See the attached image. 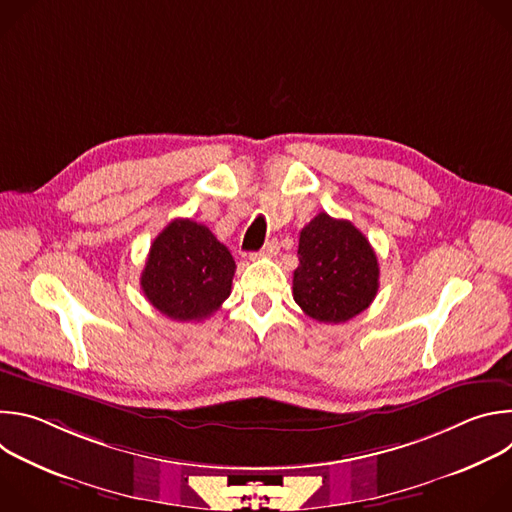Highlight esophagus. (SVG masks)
<instances>
[{"mask_svg": "<svg viewBox=\"0 0 512 512\" xmlns=\"http://www.w3.org/2000/svg\"><path fill=\"white\" fill-rule=\"evenodd\" d=\"M277 251H279V243H277L275 239H271V241L265 243V247H263L259 253H251L249 257H251V259H257V257H273V255H277Z\"/></svg>", "mask_w": 512, "mask_h": 512, "instance_id": "1", "label": "esophagus"}]
</instances>
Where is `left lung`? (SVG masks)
<instances>
[{
  "label": "left lung",
  "instance_id": "8db88e82",
  "mask_svg": "<svg viewBox=\"0 0 512 512\" xmlns=\"http://www.w3.org/2000/svg\"><path fill=\"white\" fill-rule=\"evenodd\" d=\"M294 300L314 320L346 322L367 310L379 289V263L350 221L320 212L300 233Z\"/></svg>",
  "mask_w": 512,
  "mask_h": 512
}]
</instances>
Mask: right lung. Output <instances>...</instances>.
<instances>
[{
    "label": "right lung",
    "mask_w": 512,
    "mask_h": 512,
    "mask_svg": "<svg viewBox=\"0 0 512 512\" xmlns=\"http://www.w3.org/2000/svg\"><path fill=\"white\" fill-rule=\"evenodd\" d=\"M235 269L231 251L208 227L176 218L152 243L141 289L164 316L200 322L231 296Z\"/></svg>",
    "instance_id": "add662e5"
}]
</instances>
